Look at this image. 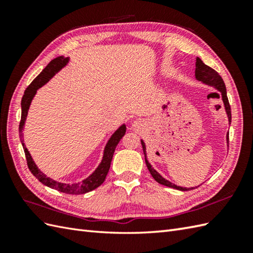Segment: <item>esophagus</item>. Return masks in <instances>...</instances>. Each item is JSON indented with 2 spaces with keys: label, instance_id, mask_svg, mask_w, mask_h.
Returning <instances> with one entry per match:
<instances>
[{
  "label": "esophagus",
  "instance_id": "34e87169",
  "mask_svg": "<svg viewBox=\"0 0 253 253\" xmlns=\"http://www.w3.org/2000/svg\"><path fill=\"white\" fill-rule=\"evenodd\" d=\"M131 127L133 128V129H137V128L139 127V122H137V121L133 122V124L131 125Z\"/></svg>",
  "mask_w": 253,
  "mask_h": 253
}]
</instances>
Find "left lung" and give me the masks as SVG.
Instances as JSON below:
<instances>
[{
    "label": "left lung",
    "mask_w": 253,
    "mask_h": 253,
    "mask_svg": "<svg viewBox=\"0 0 253 253\" xmlns=\"http://www.w3.org/2000/svg\"><path fill=\"white\" fill-rule=\"evenodd\" d=\"M195 76H196V79L198 80V82H201L202 84L209 85V87H213L214 89L217 90L219 93H221L223 103H224V107H225V112H226V115H227V118H228V124L230 125V123H232V112H230V106H229V102H228V98H227L226 87H225V84L223 82L222 77L219 76V75L215 71H214L213 68L206 65V64H204L201 61V58H199V57H197V60H196ZM226 142H227V147H228V132L226 133ZM141 144H142L144 160H146L147 168L150 171V174L152 175L153 178L157 180L159 184L164 185L166 187L174 188V189L180 190V191H188V190L195 189V188L200 186V185H199L197 187H189V188L181 187V186H177V185L173 184V182H170L168 179H165L164 177L161 175L160 173H158V170H155L152 168V165L149 163V161L147 159V147H146V143H144V141H143V139H141Z\"/></svg>",
    "instance_id": "8db88e82"
}]
</instances>
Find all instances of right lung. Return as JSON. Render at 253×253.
<instances>
[{
	"label": "right lung",
	"instance_id": "1",
	"mask_svg": "<svg viewBox=\"0 0 253 253\" xmlns=\"http://www.w3.org/2000/svg\"><path fill=\"white\" fill-rule=\"evenodd\" d=\"M69 60H71V58L65 57V56H58L54 58V60H52L49 64H47V66L43 69V71H42L35 78L34 82L28 85V88L25 90L23 99H21V120L19 124V136H20V142L23 144L24 151L26 154L27 164H28V168L32 173V175H34L38 180L42 182L43 185L52 188V189H55L64 193H69V195H83V193H87L89 191L94 190L95 188H98L99 186L103 184V181L105 180V177L107 173H109L113 155H114V152H115V148L126 132L125 124H122V125L112 133V136L110 137L109 140H107L103 150L102 160L100 164L96 166V169L88 177H85L84 179L78 182H61V181L52 179L51 177L46 176L44 173H42V171L39 169V168L37 166V164L35 163V161L32 159L28 149L26 148L25 140L23 138V130H24L26 118H27V115H28L31 101L37 94L38 89L43 87V85L49 82V80L54 76L55 74H57L62 68L65 67L69 63Z\"/></svg>",
	"mask_w": 253,
	"mask_h": 253
}]
</instances>
